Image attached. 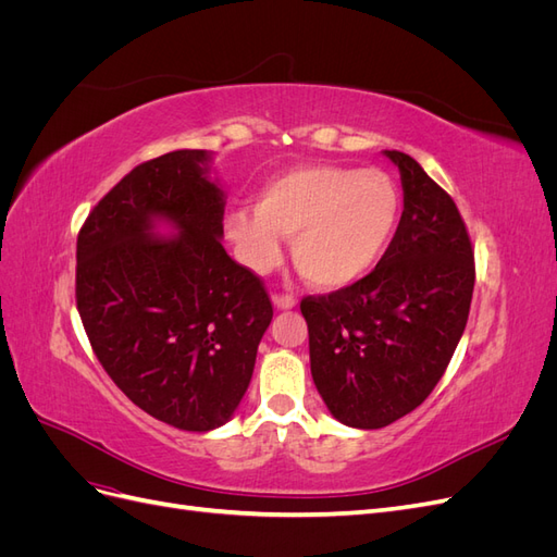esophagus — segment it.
Returning a JSON list of instances; mask_svg holds the SVG:
<instances>
[{"label":"esophagus","mask_w":557,"mask_h":557,"mask_svg":"<svg viewBox=\"0 0 557 557\" xmlns=\"http://www.w3.org/2000/svg\"><path fill=\"white\" fill-rule=\"evenodd\" d=\"M272 301H274L276 309H283V311H285V309H293V307L297 305V299L290 297V295H274Z\"/></svg>","instance_id":"1"}]
</instances>
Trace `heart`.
<instances>
[{
  "mask_svg": "<svg viewBox=\"0 0 557 557\" xmlns=\"http://www.w3.org/2000/svg\"><path fill=\"white\" fill-rule=\"evenodd\" d=\"M401 213L393 176L381 170L299 164L262 183L256 209L227 218V239L252 272H269L293 239L297 272L318 290H346L391 248Z\"/></svg>",
  "mask_w": 557,
  "mask_h": 557,
  "instance_id": "heart-1",
  "label": "heart"
}]
</instances>
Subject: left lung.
<instances>
[{
	"instance_id": "obj_1",
	"label": "left lung",
	"mask_w": 557,
	"mask_h": 557,
	"mask_svg": "<svg viewBox=\"0 0 557 557\" xmlns=\"http://www.w3.org/2000/svg\"><path fill=\"white\" fill-rule=\"evenodd\" d=\"M399 170L404 211L372 274L301 299L311 376L330 413L379 430L428 399L458 348L474 293V250L462 215L411 156Z\"/></svg>"
}]
</instances>
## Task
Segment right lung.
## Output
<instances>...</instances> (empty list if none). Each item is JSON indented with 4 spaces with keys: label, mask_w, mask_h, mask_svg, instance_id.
Masks as SVG:
<instances>
[{
    "label": "right lung",
    "mask_w": 557,
    "mask_h": 557,
    "mask_svg": "<svg viewBox=\"0 0 557 557\" xmlns=\"http://www.w3.org/2000/svg\"><path fill=\"white\" fill-rule=\"evenodd\" d=\"M223 213L211 153L172 150L113 185L76 244L97 360L139 409L185 432L234 416L274 315L262 281L225 252Z\"/></svg>",
    "instance_id": "right-lung-1"
}]
</instances>
